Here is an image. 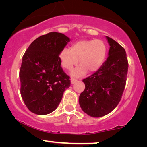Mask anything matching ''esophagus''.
I'll return each mask as SVG.
<instances>
[{
	"label": "esophagus",
	"mask_w": 147,
	"mask_h": 147,
	"mask_svg": "<svg viewBox=\"0 0 147 147\" xmlns=\"http://www.w3.org/2000/svg\"><path fill=\"white\" fill-rule=\"evenodd\" d=\"M70 80H71V84H74V83H75L76 82H77V79L75 78H71V79H70Z\"/></svg>",
	"instance_id": "34e87169"
}]
</instances>
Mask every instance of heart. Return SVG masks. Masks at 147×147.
<instances>
[{"mask_svg":"<svg viewBox=\"0 0 147 147\" xmlns=\"http://www.w3.org/2000/svg\"><path fill=\"white\" fill-rule=\"evenodd\" d=\"M106 55V45L102 40H80L74 43L71 49L64 47L60 51L59 57L64 69L71 70L80 61L81 65L74 70L77 76L84 75L87 71L94 72L103 63Z\"/></svg>","mask_w":147,"mask_h":147,"instance_id":"heart-1","label":"heart"}]
</instances>
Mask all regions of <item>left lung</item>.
Segmentation results:
<instances>
[{
	"label": "left lung",
	"instance_id": "left-lung-1",
	"mask_svg": "<svg viewBox=\"0 0 147 147\" xmlns=\"http://www.w3.org/2000/svg\"><path fill=\"white\" fill-rule=\"evenodd\" d=\"M108 57L97 71L83 80L85 90L80 94L82 110L92 117H101L115 108L122 98L127 77L128 63L125 49L106 36Z\"/></svg>",
	"mask_w": 147,
	"mask_h": 147
}]
</instances>
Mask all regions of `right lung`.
Here are the masks:
<instances>
[{
	"label": "right lung",
	"instance_id": "1",
	"mask_svg": "<svg viewBox=\"0 0 147 147\" xmlns=\"http://www.w3.org/2000/svg\"><path fill=\"white\" fill-rule=\"evenodd\" d=\"M70 41L57 32L40 36L29 46L19 71L21 95L30 111L45 115L57 108L71 82L61 67L59 55Z\"/></svg>",
	"mask_w": 147,
	"mask_h": 147
}]
</instances>
